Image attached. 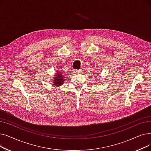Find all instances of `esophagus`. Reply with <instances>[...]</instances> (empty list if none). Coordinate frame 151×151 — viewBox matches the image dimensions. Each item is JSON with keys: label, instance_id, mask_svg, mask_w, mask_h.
I'll use <instances>...</instances> for the list:
<instances>
[{"label": "esophagus", "instance_id": "34e87169", "mask_svg": "<svg viewBox=\"0 0 151 151\" xmlns=\"http://www.w3.org/2000/svg\"><path fill=\"white\" fill-rule=\"evenodd\" d=\"M82 71H83L82 69H80V70H75L73 71H74V73H81Z\"/></svg>", "mask_w": 151, "mask_h": 151}]
</instances>
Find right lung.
I'll use <instances>...</instances> for the list:
<instances>
[{"label":"right lung","mask_w":151,"mask_h":151,"mask_svg":"<svg viewBox=\"0 0 151 151\" xmlns=\"http://www.w3.org/2000/svg\"><path fill=\"white\" fill-rule=\"evenodd\" d=\"M63 78H64V75L62 73V72L61 71L57 72L54 77L53 83L54 84V86L57 87H59L62 86V84H63V83L65 81V79Z\"/></svg>","instance_id":"obj_1"}]
</instances>
